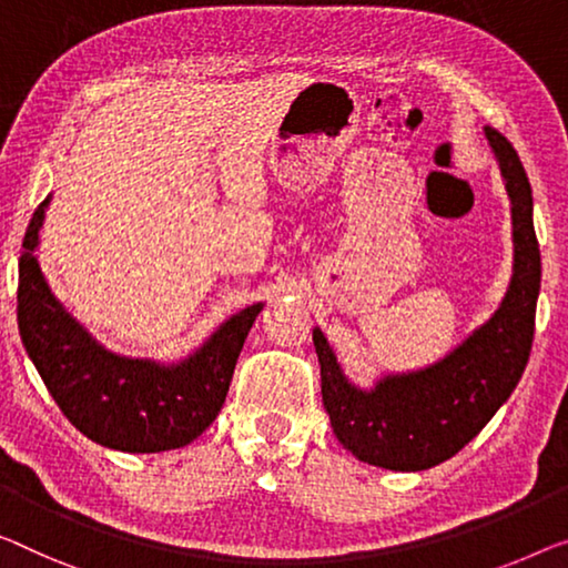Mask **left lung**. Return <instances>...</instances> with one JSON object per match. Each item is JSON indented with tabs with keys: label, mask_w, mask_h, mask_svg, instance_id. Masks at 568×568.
Instances as JSON below:
<instances>
[{
	"label": "left lung",
	"mask_w": 568,
	"mask_h": 568,
	"mask_svg": "<svg viewBox=\"0 0 568 568\" xmlns=\"http://www.w3.org/2000/svg\"><path fill=\"white\" fill-rule=\"evenodd\" d=\"M487 140L513 201L515 275L500 311L444 362L387 377L372 393L346 383L324 334L313 328L321 395L338 444L375 467L420 471L452 459L500 410L528 365L540 291L532 191L510 142L493 126Z\"/></svg>",
	"instance_id": "obj_1"
}]
</instances>
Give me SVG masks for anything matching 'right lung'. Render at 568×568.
I'll return each instance as SVG.
<instances>
[{
  "mask_svg": "<svg viewBox=\"0 0 568 568\" xmlns=\"http://www.w3.org/2000/svg\"><path fill=\"white\" fill-rule=\"evenodd\" d=\"M45 206L48 199L22 240L17 324L48 393L83 436L116 452L152 454L191 444L222 410L236 357L262 306L236 313L183 365L114 357L48 291L36 260Z\"/></svg>",
  "mask_w": 568,
  "mask_h": 568,
  "instance_id": "add662e5",
  "label": "right lung"
}]
</instances>
